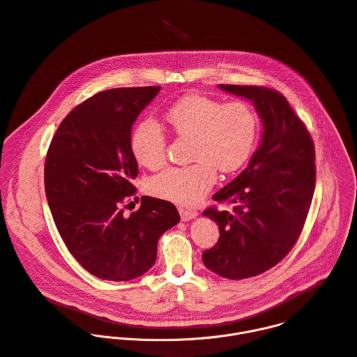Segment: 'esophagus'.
<instances>
[{
	"label": "esophagus",
	"instance_id": "esophagus-1",
	"mask_svg": "<svg viewBox=\"0 0 357 357\" xmlns=\"http://www.w3.org/2000/svg\"><path fill=\"white\" fill-rule=\"evenodd\" d=\"M179 214H181V218L182 221H188V220H192L197 215V211L195 210H188V208H179Z\"/></svg>",
	"mask_w": 357,
	"mask_h": 357
}]
</instances>
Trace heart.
<instances>
[{
  "label": "heart",
  "instance_id": "obj_1",
  "mask_svg": "<svg viewBox=\"0 0 357 357\" xmlns=\"http://www.w3.org/2000/svg\"><path fill=\"white\" fill-rule=\"evenodd\" d=\"M171 132L190 140L188 167H168L151 178L150 192L179 206L197 204L217 181V169L232 174L250 160L258 140L259 122L244 102L222 103L204 95H188L165 113ZM130 150L136 161L150 169L165 161L167 137L153 119L132 132Z\"/></svg>",
  "mask_w": 357,
  "mask_h": 357
}]
</instances>
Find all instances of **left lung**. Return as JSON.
<instances>
[{"label": "left lung", "instance_id": "8db88e82", "mask_svg": "<svg viewBox=\"0 0 357 357\" xmlns=\"http://www.w3.org/2000/svg\"><path fill=\"white\" fill-rule=\"evenodd\" d=\"M254 102L264 123L262 143L250 165L213 195L232 210L203 211L218 224L217 244L204 251L206 268L231 280L261 275L278 265L303 231L314 189L315 149L310 132L276 89L220 84Z\"/></svg>", "mask_w": 357, "mask_h": 357}]
</instances>
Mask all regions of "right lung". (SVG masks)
Segmentation results:
<instances>
[{"mask_svg":"<svg viewBox=\"0 0 357 357\" xmlns=\"http://www.w3.org/2000/svg\"><path fill=\"white\" fill-rule=\"evenodd\" d=\"M160 89L95 93L63 119L46 154L45 190L59 234L77 262L103 280L144 275L157 259L160 236L181 220L171 202L149 196L125 214L139 174L132 126Z\"/></svg>","mask_w":357,"mask_h":357,"instance_id":"right-lung-1","label":"right lung"}]
</instances>
